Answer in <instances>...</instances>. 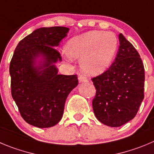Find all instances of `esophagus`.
<instances>
[{"instance_id":"esophagus-1","label":"esophagus","mask_w":154,"mask_h":154,"mask_svg":"<svg viewBox=\"0 0 154 154\" xmlns=\"http://www.w3.org/2000/svg\"><path fill=\"white\" fill-rule=\"evenodd\" d=\"M78 80L79 83H80V84H81V83H87V82H88V80H87L86 77H82V76H80V77H79Z\"/></svg>"}]
</instances>
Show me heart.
Masks as SVG:
<instances>
[{"label":"heart","mask_w":154,"mask_h":154,"mask_svg":"<svg viewBox=\"0 0 154 154\" xmlns=\"http://www.w3.org/2000/svg\"><path fill=\"white\" fill-rule=\"evenodd\" d=\"M119 39L111 32L92 30L70 38L65 45L66 57L80 59L82 71L98 76L111 66L117 54Z\"/></svg>","instance_id":"heart-1"}]
</instances>
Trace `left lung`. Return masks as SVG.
I'll return each mask as SVG.
<instances>
[{"label":"left lung","mask_w":154,"mask_h":154,"mask_svg":"<svg viewBox=\"0 0 154 154\" xmlns=\"http://www.w3.org/2000/svg\"><path fill=\"white\" fill-rule=\"evenodd\" d=\"M119 51L110 67L92 79L97 93L93 109L97 119L119 127L135 117L143 100L144 68L137 50L120 33Z\"/></svg>","instance_id":"8db88e82"}]
</instances>
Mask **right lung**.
Wrapping results in <instances>:
<instances>
[{
	"label": "right lung",
	"mask_w": 154,
	"mask_h": 154,
	"mask_svg": "<svg viewBox=\"0 0 154 154\" xmlns=\"http://www.w3.org/2000/svg\"><path fill=\"white\" fill-rule=\"evenodd\" d=\"M69 28L42 27L23 38L10 64L11 94L23 119L35 127L50 128L61 121L66 99L78 85L77 75L58 74L61 61L55 49Z\"/></svg>",
	"instance_id": "1"
}]
</instances>
